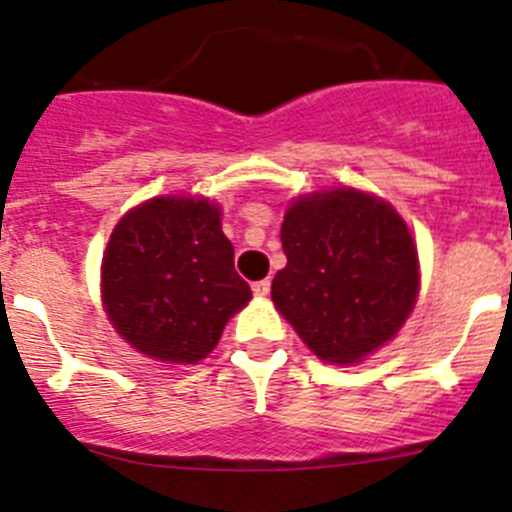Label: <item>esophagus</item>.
I'll list each match as a JSON object with an SVG mask.
<instances>
[{
    "label": "esophagus",
    "instance_id": "obj_1",
    "mask_svg": "<svg viewBox=\"0 0 512 512\" xmlns=\"http://www.w3.org/2000/svg\"><path fill=\"white\" fill-rule=\"evenodd\" d=\"M271 292V282L269 279H261V282L253 284V295L256 297H266Z\"/></svg>",
    "mask_w": 512,
    "mask_h": 512
}]
</instances>
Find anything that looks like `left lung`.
I'll use <instances>...</instances> for the list:
<instances>
[{
	"instance_id": "left-lung-1",
	"label": "left lung",
	"mask_w": 512,
	"mask_h": 512,
	"mask_svg": "<svg viewBox=\"0 0 512 512\" xmlns=\"http://www.w3.org/2000/svg\"><path fill=\"white\" fill-rule=\"evenodd\" d=\"M274 305L325 361L354 364L390 341L418 295V251L390 205L356 189L302 197L282 223Z\"/></svg>"
}]
</instances>
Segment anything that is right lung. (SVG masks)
Masks as SVG:
<instances>
[{
    "label": "right lung",
    "instance_id": "1",
    "mask_svg": "<svg viewBox=\"0 0 512 512\" xmlns=\"http://www.w3.org/2000/svg\"><path fill=\"white\" fill-rule=\"evenodd\" d=\"M107 315L151 359L197 364L251 287L233 266L220 212L207 200L158 197L117 223L102 261Z\"/></svg>",
    "mask_w": 512,
    "mask_h": 512
}]
</instances>
